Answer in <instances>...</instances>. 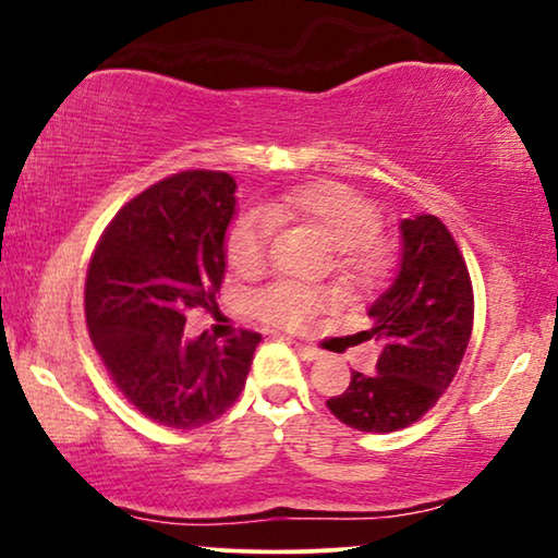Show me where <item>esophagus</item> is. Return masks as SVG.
Returning a JSON list of instances; mask_svg holds the SVG:
<instances>
[{"instance_id":"obj_1","label":"esophagus","mask_w":558,"mask_h":558,"mask_svg":"<svg viewBox=\"0 0 558 558\" xmlns=\"http://www.w3.org/2000/svg\"><path fill=\"white\" fill-rule=\"evenodd\" d=\"M294 350H296V355L302 357V361H317V357H319V350L317 348L302 345V342H294Z\"/></svg>"}]
</instances>
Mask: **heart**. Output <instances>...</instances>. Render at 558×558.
Segmentation results:
<instances>
[{
	"label": "heart",
	"instance_id": "obj_1",
	"mask_svg": "<svg viewBox=\"0 0 558 558\" xmlns=\"http://www.w3.org/2000/svg\"><path fill=\"white\" fill-rule=\"evenodd\" d=\"M264 218H241L226 235V262L243 279L269 264L271 226H310L332 243V269L353 292L378 287L393 269V251L380 239V213L342 182H310L262 205ZM327 294L279 281L254 296V312L271 327L302 330L325 307Z\"/></svg>",
	"mask_w": 558,
	"mask_h": 558
}]
</instances>
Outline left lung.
Listing matches in <instances>:
<instances>
[{
    "label": "left lung",
    "instance_id": "left-lung-1",
    "mask_svg": "<svg viewBox=\"0 0 558 558\" xmlns=\"http://www.w3.org/2000/svg\"><path fill=\"white\" fill-rule=\"evenodd\" d=\"M401 264L393 284L371 304L380 355L373 376L353 371L327 409L350 429L388 434L418 422L452 384L468 350L475 296L462 251L437 216L401 220Z\"/></svg>",
    "mask_w": 558,
    "mask_h": 558
}]
</instances>
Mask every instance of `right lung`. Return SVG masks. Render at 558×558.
Masks as SVG:
<instances>
[{
    "instance_id": "1",
    "label": "right lung",
    "mask_w": 558,
    "mask_h": 558,
    "mask_svg": "<svg viewBox=\"0 0 558 558\" xmlns=\"http://www.w3.org/2000/svg\"><path fill=\"white\" fill-rule=\"evenodd\" d=\"M235 213L228 172L185 170L121 208L86 274V325L113 386L151 422L197 429L239 399L262 335L190 340V310H216L226 231Z\"/></svg>"
}]
</instances>
